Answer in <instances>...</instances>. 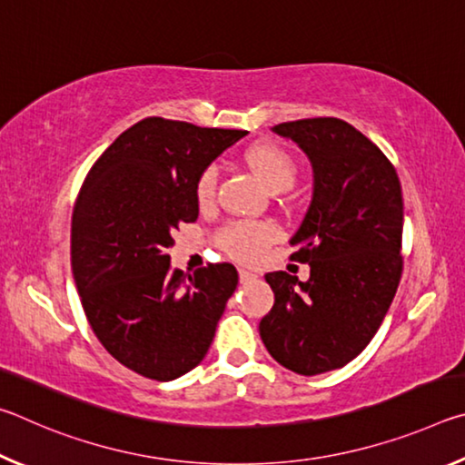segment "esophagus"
<instances>
[{
	"label": "esophagus",
	"mask_w": 465,
	"mask_h": 465,
	"mask_svg": "<svg viewBox=\"0 0 465 465\" xmlns=\"http://www.w3.org/2000/svg\"><path fill=\"white\" fill-rule=\"evenodd\" d=\"M258 279L256 272H252L248 269H240V282L242 285H248V282H254Z\"/></svg>",
	"instance_id": "1"
}]
</instances>
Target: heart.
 I'll use <instances>...</instances> for the list:
<instances>
[{"mask_svg":"<svg viewBox=\"0 0 465 465\" xmlns=\"http://www.w3.org/2000/svg\"><path fill=\"white\" fill-rule=\"evenodd\" d=\"M243 162L248 163L252 174L256 176L258 183H261L269 193H281L293 184L297 166L287 152H282L281 147L274 145H256L250 147L246 153H243ZM217 186V168L209 166L203 172L199 180V186H196V196H199V203L204 204L213 199ZM272 238V230L264 223H232L227 225L225 230L219 233V243L223 248L232 252L235 258H242V261H252L261 254V250L266 246V242Z\"/></svg>","mask_w":465,"mask_h":465,"instance_id":"1","label":"heart"}]
</instances>
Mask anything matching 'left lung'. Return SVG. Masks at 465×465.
Segmentation results:
<instances>
[{
  "label": "left lung",
  "mask_w": 465,
  "mask_h": 465,
  "mask_svg": "<svg viewBox=\"0 0 465 465\" xmlns=\"http://www.w3.org/2000/svg\"><path fill=\"white\" fill-rule=\"evenodd\" d=\"M313 170V193L289 243L310 279L266 274L272 310L261 320L271 357L299 375L344 367L371 342L402 277V186L381 149L332 116L274 124Z\"/></svg>",
  "instance_id": "8db88e82"
}]
</instances>
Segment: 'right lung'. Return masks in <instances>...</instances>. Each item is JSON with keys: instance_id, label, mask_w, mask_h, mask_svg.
<instances>
[{"instance_id": "add662e5", "label": "right lung", "mask_w": 465, "mask_h": 465, "mask_svg": "<svg viewBox=\"0 0 465 465\" xmlns=\"http://www.w3.org/2000/svg\"><path fill=\"white\" fill-rule=\"evenodd\" d=\"M248 131L149 116L98 157L72 219V271L94 334L119 363L172 381L201 363L227 299L233 264L172 269V232L199 217L203 172Z\"/></svg>"}]
</instances>
